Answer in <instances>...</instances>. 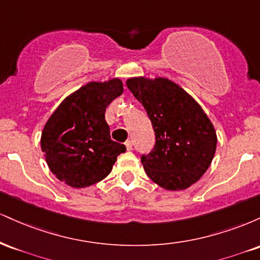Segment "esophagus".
Here are the masks:
<instances>
[{"label":"esophagus","mask_w":260,"mask_h":260,"mask_svg":"<svg viewBox=\"0 0 260 260\" xmlns=\"http://www.w3.org/2000/svg\"><path fill=\"white\" fill-rule=\"evenodd\" d=\"M124 144H126L127 150H132V148H133V143H132V140H127V142L124 143Z\"/></svg>","instance_id":"esophagus-1"}]
</instances>
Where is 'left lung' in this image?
Segmentation results:
<instances>
[{
  "label": "left lung",
  "instance_id": "1",
  "mask_svg": "<svg viewBox=\"0 0 260 260\" xmlns=\"http://www.w3.org/2000/svg\"><path fill=\"white\" fill-rule=\"evenodd\" d=\"M127 86L144 106L155 145L142 155L151 181L169 190L186 189L204 175L216 150V132L199 104L166 78H131Z\"/></svg>",
  "mask_w": 260,
  "mask_h": 260
}]
</instances>
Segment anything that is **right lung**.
I'll use <instances>...</instances> for the list:
<instances>
[{"label":"right lung","mask_w":260,"mask_h":260,"mask_svg":"<svg viewBox=\"0 0 260 260\" xmlns=\"http://www.w3.org/2000/svg\"><path fill=\"white\" fill-rule=\"evenodd\" d=\"M123 92L120 79L90 82L59 104L41 133V150L59 181L74 188L96 183L111 172L126 147L113 142L106 107Z\"/></svg>","instance_id":"1"}]
</instances>
